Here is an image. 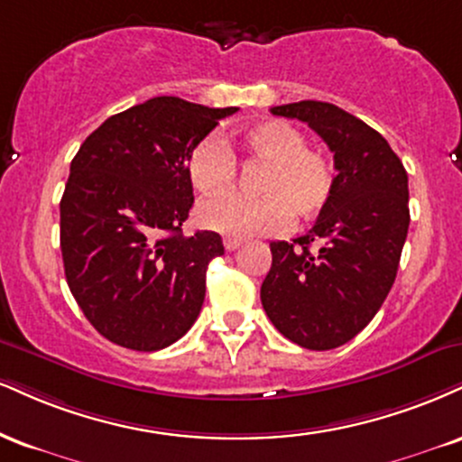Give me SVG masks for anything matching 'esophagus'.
Listing matches in <instances>:
<instances>
[{
    "mask_svg": "<svg viewBox=\"0 0 462 462\" xmlns=\"http://www.w3.org/2000/svg\"><path fill=\"white\" fill-rule=\"evenodd\" d=\"M243 245V241L241 238H224V247H226V252H235V249H238Z\"/></svg>",
    "mask_w": 462,
    "mask_h": 462,
    "instance_id": "1",
    "label": "esophagus"
}]
</instances>
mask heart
<instances>
[{"mask_svg": "<svg viewBox=\"0 0 462 462\" xmlns=\"http://www.w3.org/2000/svg\"><path fill=\"white\" fill-rule=\"evenodd\" d=\"M263 163L255 199L226 196L199 204L198 224L230 238L280 235L288 226L308 224L322 213L336 185L329 154L305 146L301 129L286 120H263L236 133L232 143L204 137L185 159L187 178L207 198L224 196L236 182L235 154Z\"/></svg>", "mask_w": 462, "mask_h": 462, "instance_id": "b5f03b06", "label": "heart"}]
</instances>
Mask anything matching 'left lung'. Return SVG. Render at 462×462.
Segmentation results:
<instances>
[{
    "mask_svg": "<svg viewBox=\"0 0 462 462\" xmlns=\"http://www.w3.org/2000/svg\"><path fill=\"white\" fill-rule=\"evenodd\" d=\"M271 114L319 133L337 174L312 230L271 243L260 299L282 336L329 351L353 340L392 291L411 221L407 170L379 131L336 105L299 101Z\"/></svg>",
    "mask_w": 462,
    "mask_h": 462,
    "instance_id": "left-lung-1",
    "label": "left lung"
}]
</instances>
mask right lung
Returning a JSON list of instances; mask_svg holds the SVG:
<instances>
[{
  "instance_id": "obj_1",
  "label": "right lung",
  "mask_w": 462,
  "mask_h": 462,
  "mask_svg": "<svg viewBox=\"0 0 462 462\" xmlns=\"http://www.w3.org/2000/svg\"><path fill=\"white\" fill-rule=\"evenodd\" d=\"M238 107L157 97L86 137L60 202L69 288L92 327L118 346L159 351L196 322L217 232L182 235L193 207L185 159Z\"/></svg>"
}]
</instances>
